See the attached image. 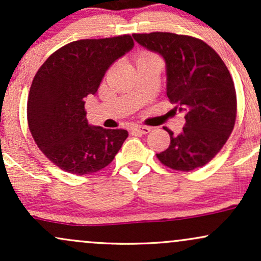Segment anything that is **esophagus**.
Returning a JSON list of instances; mask_svg holds the SVG:
<instances>
[{
	"label": "esophagus",
	"mask_w": 261,
	"mask_h": 261,
	"mask_svg": "<svg viewBox=\"0 0 261 261\" xmlns=\"http://www.w3.org/2000/svg\"><path fill=\"white\" fill-rule=\"evenodd\" d=\"M151 131V127L148 126H134L131 128V133L134 134H141V135H146Z\"/></svg>",
	"instance_id": "1"
}]
</instances>
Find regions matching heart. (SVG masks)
I'll return each instance as SVG.
<instances>
[{
    "instance_id": "b5f03b06",
    "label": "heart",
    "mask_w": 261,
    "mask_h": 261,
    "mask_svg": "<svg viewBox=\"0 0 261 261\" xmlns=\"http://www.w3.org/2000/svg\"><path fill=\"white\" fill-rule=\"evenodd\" d=\"M148 58H155V56L151 55V54H143V55H141L139 59H148Z\"/></svg>"
}]
</instances>
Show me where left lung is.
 Returning <instances> with one entry per match:
<instances>
[{"label": "left lung", "instance_id": "obj_1", "mask_svg": "<svg viewBox=\"0 0 261 261\" xmlns=\"http://www.w3.org/2000/svg\"><path fill=\"white\" fill-rule=\"evenodd\" d=\"M135 40L166 61L167 97L185 113L178 136L157 153L164 166L189 172L205 166L228 140L236 122L237 97L228 68L200 39L174 33L133 34Z\"/></svg>", "mask_w": 261, "mask_h": 261}]
</instances>
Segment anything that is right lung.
Returning <instances> with one entry per match:
<instances>
[{
	"label": "right lung",
	"mask_w": 261,
	"mask_h": 261,
	"mask_svg": "<svg viewBox=\"0 0 261 261\" xmlns=\"http://www.w3.org/2000/svg\"><path fill=\"white\" fill-rule=\"evenodd\" d=\"M133 47L130 35L72 41L50 55L34 76L27 104L29 130L41 152L65 172L85 175L103 169L126 140V130L89 125L85 100Z\"/></svg>",
	"instance_id": "1"
}]
</instances>
